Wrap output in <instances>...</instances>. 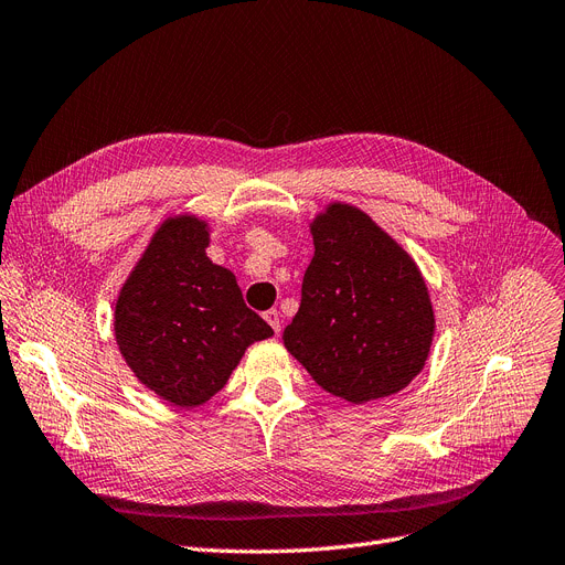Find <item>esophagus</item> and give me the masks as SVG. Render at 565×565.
Listing matches in <instances>:
<instances>
[{
    "mask_svg": "<svg viewBox=\"0 0 565 565\" xmlns=\"http://www.w3.org/2000/svg\"><path fill=\"white\" fill-rule=\"evenodd\" d=\"M264 319L268 321V327H271L276 333H280V312L278 310H266Z\"/></svg>",
    "mask_w": 565,
    "mask_h": 565,
    "instance_id": "esophagus-1",
    "label": "esophagus"
}]
</instances>
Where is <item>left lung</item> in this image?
Wrapping results in <instances>:
<instances>
[{"instance_id":"left-lung-1","label":"left lung","mask_w":565,"mask_h":565,"mask_svg":"<svg viewBox=\"0 0 565 565\" xmlns=\"http://www.w3.org/2000/svg\"><path fill=\"white\" fill-rule=\"evenodd\" d=\"M310 230L315 255L285 347L321 388L354 405L402 391L435 335L418 266L349 204H331Z\"/></svg>"}]
</instances>
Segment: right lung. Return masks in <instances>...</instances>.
<instances>
[{
    "instance_id": "1",
    "label": "right lung",
    "mask_w": 565,
    "mask_h": 565,
    "mask_svg": "<svg viewBox=\"0 0 565 565\" xmlns=\"http://www.w3.org/2000/svg\"><path fill=\"white\" fill-rule=\"evenodd\" d=\"M206 223L166 221L132 268L115 308V335L136 377L177 407L216 395L246 347L274 329L244 303L236 278L213 264Z\"/></svg>"
}]
</instances>
